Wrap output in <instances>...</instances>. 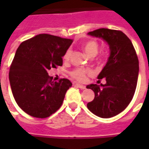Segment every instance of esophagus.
<instances>
[{"label":"esophagus","instance_id":"34e87169","mask_svg":"<svg viewBox=\"0 0 149 149\" xmlns=\"http://www.w3.org/2000/svg\"><path fill=\"white\" fill-rule=\"evenodd\" d=\"M76 86L78 88H81V89H84V88H85V86L81 84H76Z\"/></svg>","mask_w":149,"mask_h":149}]
</instances>
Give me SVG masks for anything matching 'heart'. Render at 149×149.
<instances>
[{
	"mask_svg": "<svg viewBox=\"0 0 149 149\" xmlns=\"http://www.w3.org/2000/svg\"><path fill=\"white\" fill-rule=\"evenodd\" d=\"M82 49L89 57H94L98 53L99 45L95 40H88L82 45ZM70 56H71V50L68 49L65 52V55H64V59L65 61H68L70 58ZM87 72V70L83 69V68H75L74 70H72L70 72V74L72 78L76 79L77 81H83L85 79V75Z\"/></svg>",
	"mask_w": 149,
	"mask_h": 149,
	"instance_id": "obj_1",
	"label": "heart"
}]
</instances>
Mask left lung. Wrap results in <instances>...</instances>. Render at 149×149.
Masks as SVG:
<instances>
[{
    "instance_id": "left-lung-1",
    "label": "left lung",
    "mask_w": 149,
    "mask_h": 149,
    "mask_svg": "<svg viewBox=\"0 0 149 149\" xmlns=\"http://www.w3.org/2000/svg\"><path fill=\"white\" fill-rule=\"evenodd\" d=\"M88 34L107 42L110 55L97 77L105 78L106 84L86 86L95 93L87 107L99 117L110 118L124 111L131 102L137 84L139 61L132 43L121 31L99 29Z\"/></svg>"
}]
</instances>
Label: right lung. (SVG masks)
I'll return each instance as SVG.
<instances>
[{"mask_svg":"<svg viewBox=\"0 0 149 149\" xmlns=\"http://www.w3.org/2000/svg\"><path fill=\"white\" fill-rule=\"evenodd\" d=\"M72 43L71 39L39 34L18 47L8 77L16 102L27 114L46 118L61 108L71 81H52L47 71L61 66Z\"/></svg>","mask_w":149,"mask_h":149,"instance_id":"obj_1","label":"right lung"}]
</instances>
